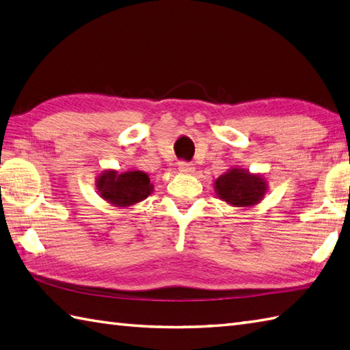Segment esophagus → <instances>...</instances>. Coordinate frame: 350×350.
<instances>
[{"label": "esophagus", "mask_w": 350, "mask_h": 350, "mask_svg": "<svg viewBox=\"0 0 350 350\" xmlns=\"http://www.w3.org/2000/svg\"><path fill=\"white\" fill-rule=\"evenodd\" d=\"M179 171H180V173H183V174H192L196 171V168L192 167V163L182 161V162H179Z\"/></svg>", "instance_id": "esophagus-1"}]
</instances>
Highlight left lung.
I'll return each instance as SVG.
<instances>
[{
	"instance_id": "obj_1",
	"label": "left lung",
	"mask_w": 350,
	"mask_h": 350,
	"mask_svg": "<svg viewBox=\"0 0 350 350\" xmlns=\"http://www.w3.org/2000/svg\"><path fill=\"white\" fill-rule=\"evenodd\" d=\"M215 192L230 206L251 207L262 202L267 183L263 176L251 174L243 168H232L215 180Z\"/></svg>"
}]
</instances>
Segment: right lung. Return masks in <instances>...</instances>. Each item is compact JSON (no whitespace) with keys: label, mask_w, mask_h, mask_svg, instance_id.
Wrapping results in <instances>:
<instances>
[{"label":"right lung","mask_w":350,"mask_h":350,"mask_svg":"<svg viewBox=\"0 0 350 350\" xmlns=\"http://www.w3.org/2000/svg\"><path fill=\"white\" fill-rule=\"evenodd\" d=\"M96 188L103 200L116 207H129L143 202L153 192V183L144 171L133 170L118 174L105 170L96 180Z\"/></svg>","instance_id":"right-lung-1"}]
</instances>
